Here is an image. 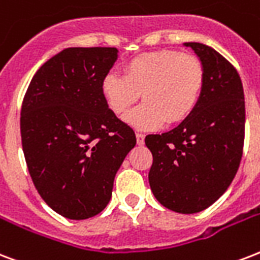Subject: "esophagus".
<instances>
[{"label":"esophagus","mask_w":260,"mask_h":260,"mask_svg":"<svg viewBox=\"0 0 260 260\" xmlns=\"http://www.w3.org/2000/svg\"><path fill=\"white\" fill-rule=\"evenodd\" d=\"M136 142L139 146H143L144 144V135L143 134H136Z\"/></svg>","instance_id":"1"}]
</instances>
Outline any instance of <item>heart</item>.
Segmentation results:
<instances>
[{"label": "heart", "mask_w": 260, "mask_h": 260, "mask_svg": "<svg viewBox=\"0 0 260 260\" xmlns=\"http://www.w3.org/2000/svg\"><path fill=\"white\" fill-rule=\"evenodd\" d=\"M205 84V72L195 55L162 50L135 57L124 67V76L108 73L101 90L116 114L134 106L140 94L144 102L124 121L139 131L159 129L166 121L187 120L198 106Z\"/></svg>", "instance_id": "heart-1"}]
</instances>
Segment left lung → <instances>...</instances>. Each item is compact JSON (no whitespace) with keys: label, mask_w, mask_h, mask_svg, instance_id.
<instances>
[{"label":"left lung","mask_w":260,"mask_h":260,"mask_svg":"<svg viewBox=\"0 0 260 260\" xmlns=\"http://www.w3.org/2000/svg\"><path fill=\"white\" fill-rule=\"evenodd\" d=\"M202 62L205 84L192 114L172 131L146 136L152 154L148 183L156 201L181 214L203 211L225 193L240 166L244 90L239 73L218 51L187 42Z\"/></svg>","instance_id":"obj_1"}]
</instances>
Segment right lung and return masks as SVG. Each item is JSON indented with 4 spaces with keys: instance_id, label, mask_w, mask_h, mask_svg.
<instances>
[{
    "instance_id": "add662e5",
    "label": "right lung",
    "mask_w": 260,
    "mask_h": 260,
    "mask_svg": "<svg viewBox=\"0 0 260 260\" xmlns=\"http://www.w3.org/2000/svg\"><path fill=\"white\" fill-rule=\"evenodd\" d=\"M117 58L116 47L64 49L38 69L23 101L29 176L43 201L69 219H87L108 206L117 170L136 144L101 90Z\"/></svg>"
}]
</instances>
